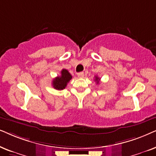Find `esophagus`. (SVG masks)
<instances>
[{
  "instance_id": "obj_1",
  "label": "esophagus",
  "mask_w": 156,
  "mask_h": 156,
  "mask_svg": "<svg viewBox=\"0 0 156 156\" xmlns=\"http://www.w3.org/2000/svg\"><path fill=\"white\" fill-rule=\"evenodd\" d=\"M78 76L79 77V78H83V77L84 76V73L83 72H80L78 73Z\"/></svg>"
}]
</instances>
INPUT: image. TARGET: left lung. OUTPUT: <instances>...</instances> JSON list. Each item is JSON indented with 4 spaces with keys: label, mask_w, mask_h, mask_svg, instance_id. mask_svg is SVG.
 <instances>
[{
    "label": "left lung",
    "mask_w": 156,
    "mask_h": 156,
    "mask_svg": "<svg viewBox=\"0 0 156 156\" xmlns=\"http://www.w3.org/2000/svg\"><path fill=\"white\" fill-rule=\"evenodd\" d=\"M95 81H96L97 82V83H99V80H100V78H98V76H95Z\"/></svg>",
    "instance_id": "1"
}]
</instances>
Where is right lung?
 <instances>
[{
  "instance_id": "1",
  "label": "right lung",
  "mask_w": 156,
  "mask_h": 156,
  "mask_svg": "<svg viewBox=\"0 0 156 156\" xmlns=\"http://www.w3.org/2000/svg\"><path fill=\"white\" fill-rule=\"evenodd\" d=\"M72 76L66 69H63L61 72V76H57L53 80V88L56 90H63L67 86L68 83L71 80Z\"/></svg>"
}]
</instances>
